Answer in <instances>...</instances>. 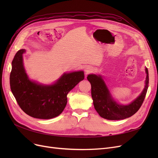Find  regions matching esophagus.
Wrapping results in <instances>:
<instances>
[{
  "label": "esophagus",
  "instance_id": "obj_1",
  "mask_svg": "<svg viewBox=\"0 0 158 158\" xmlns=\"http://www.w3.org/2000/svg\"><path fill=\"white\" fill-rule=\"evenodd\" d=\"M93 71H94V68L92 67V66L88 65V66H85V73H86V74H89L90 73H92V72H93Z\"/></svg>",
  "mask_w": 158,
  "mask_h": 158
}]
</instances>
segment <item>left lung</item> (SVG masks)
Masks as SVG:
<instances>
[{
	"label": "left lung",
	"instance_id": "8db88e82",
	"mask_svg": "<svg viewBox=\"0 0 158 158\" xmlns=\"http://www.w3.org/2000/svg\"><path fill=\"white\" fill-rule=\"evenodd\" d=\"M146 73L147 76L144 90L135 101L127 106H121L114 101L101 76L95 74L88 75L87 79L92 86L91 93L94 106L99 115L108 120H122L135 114L144 102L148 88L149 76L147 68Z\"/></svg>",
	"mask_w": 158,
	"mask_h": 158
}]
</instances>
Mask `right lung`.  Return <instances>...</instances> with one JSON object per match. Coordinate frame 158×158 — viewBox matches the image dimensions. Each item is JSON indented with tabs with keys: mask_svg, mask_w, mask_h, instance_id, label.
<instances>
[{
	"mask_svg": "<svg viewBox=\"0 0 158 158\" xmlns=\"http://www.w3.org/2000/svg\"><path fill=\"white\" fill-rule=\"evenodd\" d=\"M25 49L18 51L12 62L10 85L18 106L33 118L49 119L63 111L67 103V94L84 78V72L64 74L51 85H43L28 79L23 66L22 55Z\"/></svg>",
	"mask_w": 158,
	"mask_h": 158,
	"instance_id": "1",
	"label": "right lung"
}]
</instances>
